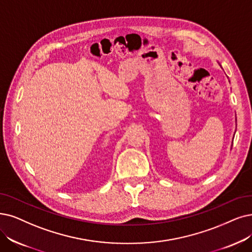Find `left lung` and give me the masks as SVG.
Listing matches in <instances>:
<instances>
[{"mask_svg":"<svg viewBox=\"0 0 252 252\" xmlns=\"http://www.w3.org/2000/svg\"><path fill=\"white\" fill-rule=\"evenodd\" d=\"M220 66H221V65H220Z\"/></svg>","mask_w":252,"mask_h":252,"instance_id":"8db88e82","label":"left lung"}]
</instances>
